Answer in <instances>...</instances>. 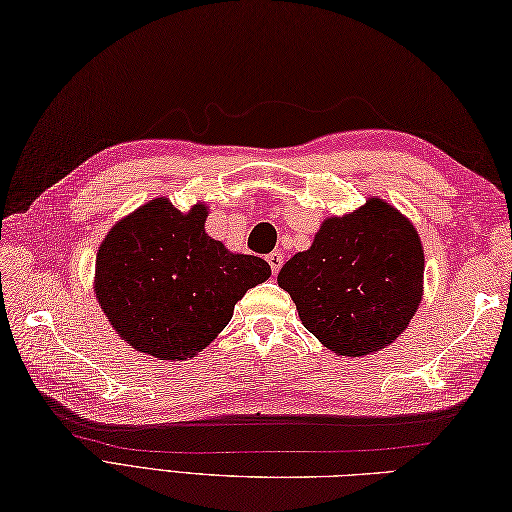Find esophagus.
Returning a JSON list of instances; mask_svg holds the SVG:
<instances>
[{"instance_id":"34e87169","label":"esophagus","mask_w":512,"mask_h":512,"mask_svg":"<svg viewBox=\"0 0 512 512\" xmlns=\"http://www.w3.org/2000/svg\"><path fill=\"white\" fill-rule=\"evenodd\" d=\"M267 263H269V267H271L273 276H278V271H280V267H282V263H284V258H282L280 252H271V254L267 256Z\"/></svg>"}]
</instances>
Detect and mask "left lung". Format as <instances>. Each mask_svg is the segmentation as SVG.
<instances>
[{
    "label": "left lung",
    "mask_w": 512,
    "mask_h": 512,
    "mask_svg": "<svg viewBox=\"0 0 512 512\" xmlns=\"http://www.w3.org/2000/svg\"><path fill=\"white\" fill-rule=\"evenodd\" d=\"M423 245L413 221L380 197L326 217L306 252L278 273L304 328L336 356L380 352L415 317L423 295Z\"/></svg>",
    "instance_id": "1"
}]
</instances>
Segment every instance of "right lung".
Instances as JSON below:
<instances>
[{
    "label": "right lung",
    "instance_id": "add662e5",
    "mask_svg": "<svg viewBox=\"0 0 512 512\" xmlns=\"http://www.w3.org/2000/svg\"><path fill=\"white\" fill-rule=\"evenodd\" d=\"M208 206L149 199L119 219L97 249L93 291L112 330L136 352L186 360L217 339L234 304L271 276L267 260L206 234Z\"/></svg>",
    "mask_w": 512,
    "mask_h": 512
}]
</instances>
